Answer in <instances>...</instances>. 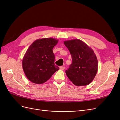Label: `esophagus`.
Returning <instances> with one entry per match:
<instances>
[{
    "mask_svg": "<svg viewBox=\"0 0 120 120\" xmlns=\"http://www.w3.org/2000/svg\"><path fill=\"white\" fill-rule=\"evenodd\" d=\"M60 70H62V71H64V69H65V68L64 67H63V66H61V67H60Z\"/></svg>",
    "mask_w": 120,
    "mask_h": 120,
    "instance_id": "34e87169",
    "label": "esophagus"
}]
</instances>
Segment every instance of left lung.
<instances>
[{
    "label": "left lung",
    "mask_w": 120,
    "mask_h": 120,
    "mask_svg": "<svg viewBox=\"0 0 120 120\" xmlns=\"http://www.w3.org/2000/svg\"><path fill=\"white\" fill-rule=\"evenodd\" d=\"M70 51L72 64L66 73L68 78L77 86L88 85L95 78L98 71V62L93 50L79 39L64 41Z\"/></svg>",
    "instance_id": "1"
}]
</instances>
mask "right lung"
<instances>
[{
    "mask_svg": "<svg viewBox=\"0 0 120 120\" xmlns=\"http://www.w3.org/2000/svg\"><path fill=\"white\" fill-rule=\"evenodd\" d=\"M58 41L53 38L38 39L26 50L22 60V68L26 77L32 82L42 84L59 70L54 64L52 51Z\"/></svg>",
    "mask_w": 120,
    "mask_h": 120,
    "instance_id": "add662e5",
    "label": "right lung"
}]
</instances>
